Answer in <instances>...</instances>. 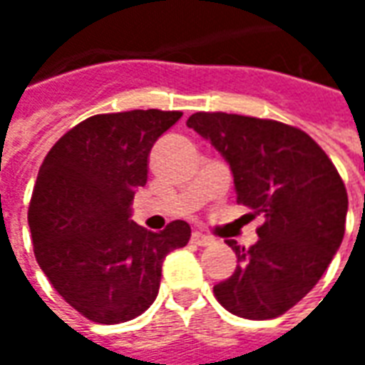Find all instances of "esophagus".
<instances>
[{"mask_svg":"<svg viewBox=\"0 0 365 365\" xmlns=\"http://www.w3.org/2000/svg\"><path fill=\"white\" fill-rule=\"evenodd\" d=\"M191 243L205 247V245L213 243V237L207 235V233H201V231H193V233H191Z\"/></svg>","mask_w":365,"mask_h":365,"instance_id":"obj_1","label":"esophagus"}]
</instances>
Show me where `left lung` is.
Wrapping results in <instances>:
<instances>
[{
	"label": "left lung",
	"instance_id": "8db88e82",
	"mask_svg": "<svg viewBox=\"0 0 365 365\" xmlns=\"http://www.w3.org/2000/svg\"><path fill=\"white\" fill-rule=\"evenodd\" d=\"M187 126L225 158L237 201L264 217L249 249L227 241L239 264L213 287L215 298L249 320L284 314L314 289L340 249L348 213L342 178L307 132L282 122L195 112Z\"/></svg>",
	"mask_w": 365,
	"mask_h": 365
}]
</instances>
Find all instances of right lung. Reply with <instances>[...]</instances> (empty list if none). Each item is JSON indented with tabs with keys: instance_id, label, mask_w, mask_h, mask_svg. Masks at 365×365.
I'll return each mask as SVG.
<instances>
[{
	"instance_id": "add662e5",
	"label": "right lung",
	"mask_w": 365,
	"mask_h": 365,
	"mask_svg": "<svg viewBox=\"0 0 365 365\" xmlns=\"http://www.w3.org/2000/svg\"><path fill=\"white\" fill-rule=\"evenodd\" d=\"M180 118L156 108L96 114L41 164L29 203L35 259L53 289L93 322L120 324L150 308L165 255L190 241L180 219L160 233L130 219L150 150Z\"/></svg>"
}]
</instances>
